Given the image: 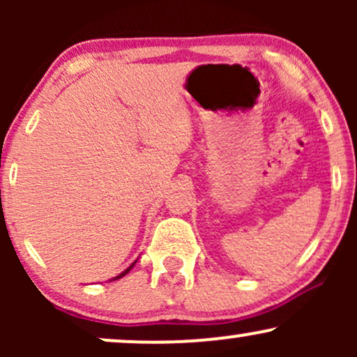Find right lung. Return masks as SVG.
I'll return each instance as SVG.
<instances>
[{
	"instance_id": "1",
	"label": "right lung",
	"mask_w": 357,
	"mask_h": 357,
	"mask_svg": "<svg viewBox=\"0 0 357 357\" xmlns=\"http://www.w3.org/2000/svg\"><path fill=\"white\" fill-rule=\"evenodd\" d=\"M136 261H137V260H136ZM136 261H132V264H130V265H129V267H127V268L124 270V272H122V273H119V275H117V277L110 278V282H112V280H117V278L124 277V275H126V273H129V272H130V270H132V267H134V265H136Z\"/></svg>"
}]
</instances>
